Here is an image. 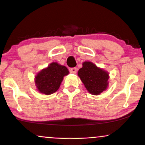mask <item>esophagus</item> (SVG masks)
Returning <instances> with one entry per match:
<instances>
[{"instance_id":"1","label":"esophagus","mask_w":145,"mask_h":145,"mask_svg":"<svg viewBox=\"0 0 145 145\" xmlns=\"http://www.w3.org/2000/svg\"><path fill=\"white\" fill-rule=\"evenodd\" d=\"M70 71L71 73H73V74H76L77 72V68L76 67H74V68H71L70 69Z\"/></svg>"}]
</instances>
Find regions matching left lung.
<instances>
[{
    "mask_svg": "<svg viewBox=\"0 0 145 145\" xmlns=\"http://www.w3.org/2000/svg\"><path fill=\"white\" fill-rule=\"evenodd\" d=\"M78 75L87 90L92 94H100L108 86V73L91 62L83 63Z\"/></svg>",
    "mask_w": 145,
    "mask_h": 145,
    "instance_id": "obj_1",
    "label": "left lung"
}]
</instances>
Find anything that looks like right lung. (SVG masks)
<instances>
[{"label": "right lung", "instance_id": "1", "mask_svg": "<svg viewBox=\"0 0 145 145\" xmlns=\"http://www.w3.org/2000/svg\"><path fill=\"white\" fill-rule=\"evenodd\" d=\"M66 67L52 63L48 67L43 69L35 76V84L42 94H51L58 90L63 77L69 74Z\"/></svg>", "mask_w": 145, "mask_h": 145}]
</instances>
